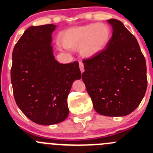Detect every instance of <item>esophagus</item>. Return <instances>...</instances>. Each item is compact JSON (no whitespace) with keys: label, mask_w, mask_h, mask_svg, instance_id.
<instances>
[{"label":"esophagus","mask_w":153,"mask_h":153,"mask_svg":"<svg viewBox=\"0 0 153 153\" xmlns=\"http://www.w3.org/2000/svg\"><path fill=\"white\" fill-rule=\"evenodd\" d=\"M79 67H80V69H81V72H84V63H83L82 61H79Z\"/></svg>","instance_id":"esophagus-1"}]
</instances>
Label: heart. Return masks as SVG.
<instances>
[{
  "label": "heart",
  "instance_id": "obj_1",
  "mask_svg": "<svg viewBox=\"0 0 153 153\" xmlns=\"http://www.w3.org/2000/svg\"><path fill=\"white\" fill-rule=\"evenodd\" d=\"M110 38L109 26L104 23H96L67 29L61 34V41L69 49L80 47L83 56L92 57L105 48Z\"/></svg>",
  "mask_w": 153,
  "mask_h": 153
}]
</instances>
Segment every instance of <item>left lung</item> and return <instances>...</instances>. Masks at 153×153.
<instances>
[{"label":"left lung","instance_id":"obj_1","mask_svg":"<svg viewBox=\"0 0 153 153\" xmlns=\"http://www.w3.org/2000/svg\"><path fill=\"white\" fill-rule=\"evenodd\" d=\"M107 22L112 36L105 49L83 60L82 80L95 110L125 116L142 101L147 87L146 61L133 35L118 20Z\"/></svg>","mask_w":153,"mask_h":153}]
</instances>
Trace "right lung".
<instances>
[{"label": "right lung", "mask_w": 153, "mask_h": 153, "mask_svg": "<svg viewBox=\"0 0 153 153\" xmlns=\"http://www.w3.org/2000/svg\"><path fill=\"white\" fill-rule=\"evenodd\" d=\"M53 24L31 27L14 47L11 82L15 102L33 122L52 125L69 114L67 97L75 80L81 78L78 61H55L52 54Z\"/></svg>", "instance_id": "obj_1"}]
</instances>
